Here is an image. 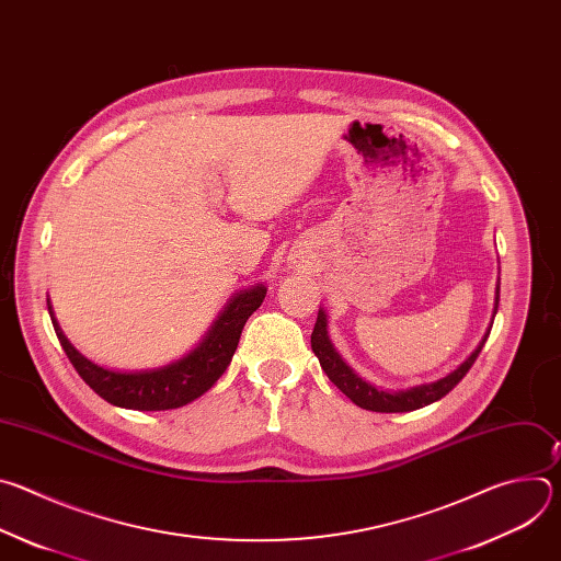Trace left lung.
I'll list each match as a JSON object with an SVG mask.
<instances>
[{
    "instance_id": "left-lung-1",
    "label": "left lung",
    "mask_w": 561,
    "mask_h": 561,
    "mask_svg": "<svg viewBox=\"0 0 561 561\" xmlns=\"http://www.w3.org/2000/svg\"><path fill=\"white\" fill-rule=\"evenodd\" d=\"M497 304H500V297H497ZM497 304H495V312H497ZM486 340H489V335L482 340L479 348L455 373L446 375L439 381L422 383V386H415V388L402 390V392L377 390L375 386L366 383L362 377H357L346 366V362L337 355V351L333 348V344L329 340L327 314L322 310H319V314H317V322H314V329H312V335H310V346H312V353L317 355L319 364H322L324 373L329 375V379L351 399L353 404H357L359 409L373 411V413H409V411L424 409V407L437 402V399H442L444 394H448L463 379V375L470 370V366L474 364L479 353H482Z\"/></svg>"
}]
</instances>
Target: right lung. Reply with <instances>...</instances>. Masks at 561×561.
<instances>
[{
	"instance_id": "obj_1",
	"label": "right lung",
	"mask_w": 561,
	"mask_h": 561,
	"mask_svg": "<svg viewBox=\"0 0 561 561\" xmlns=\"http://www.w3.org/2000/svg\"><path fill=\"white\" fill-rule=\"evenodd\" d=\"M264 297V286L239 293L234 299H230L208 337L191 355L164 368L141 373H115L89 362L70 346V342L57 327L55 317L50 319L57 340L79 377L102 399H106L108 404L133 411H169L193 402V399L204 394L221 377L232 359L247 319L262 306Z\"/></svg>"
}]
</instances>
